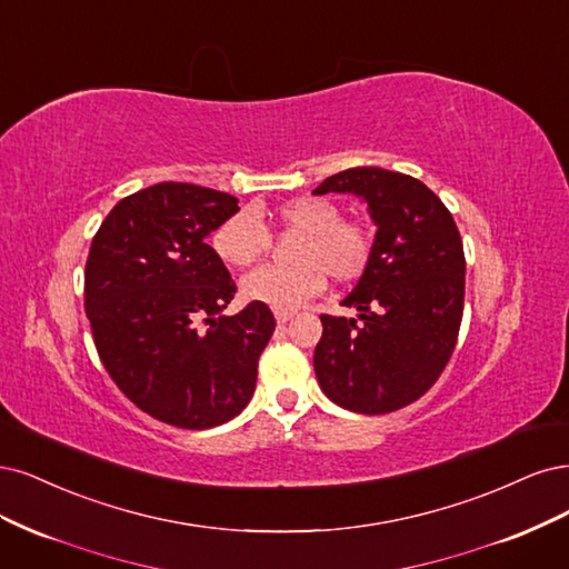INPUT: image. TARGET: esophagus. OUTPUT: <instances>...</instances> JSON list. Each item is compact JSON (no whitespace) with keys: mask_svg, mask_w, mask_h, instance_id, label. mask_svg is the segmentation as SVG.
I'll use <instances>...</instances> for the list:
<instances>
[{"mask_svg":"<svg viewBox=\"0 0 569 569\" xmlns=\"http://www.w3.org/2000/svg\"><path fill=\"white\" fill-rule=\"evenodd\" d=\"M273 317H277V323H288L290 319H292V311H281V309H277V311H273Z\"/></svg>","mask_w":569,"mask_h":569,"instance_id":"esophagus-1","label":"esophagus"}]
</instances>
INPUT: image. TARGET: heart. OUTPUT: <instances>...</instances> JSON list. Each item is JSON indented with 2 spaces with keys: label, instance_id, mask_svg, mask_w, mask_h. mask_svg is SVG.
<instances>
[{
  "label": "heart",
  "instance_id": "obj_1",
  "mask_svg": "<svg viewBox=\"0 0 569 569\" xmlns=\"http://www.w3.org/2000/svg\"><path fill=\"white\" fill-rule=\"evenodd\" d=\"M271 222L296 231L302 238L292 248L296 264H264L243 279V296L271 309H298L309 298L319 296L326 286V273L336 283H352L373 260V231L342 219L331 200L292 198L269 212ZM271 238L260 217L250 210H238L227 217L212 233V248L227 264L248 267L269 250Z\"/></svg>",
  "mask_w": 569,
  "mask_h": 569
}]
</instances>
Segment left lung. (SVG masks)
<instances>
[{"label":"left lung","mask_w":569,"mask_h":569,"mask_svg":"<svg viewBox=\"0 0 569 569\" xmlns=\"http://www.w3.org/2000/svg\"><path fill=\"white\" fill-rule=\"evenodd\" d=\"M315 193H355L378 227L373 260L342 300L357 319L321 315L319 385L355 413L397 411L432 388L456 347L466 296L461 233L442 200L401 172L352 168Z\"/></svg>","instance_id":"8db88e82"}]
</instances>
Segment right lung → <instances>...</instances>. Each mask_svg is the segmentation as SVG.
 <instances>
[{
    "instance_id": "obj_1",
    "label": "right lung",
    "mask_w": 569,
    "mask_h": 569,
    "mask_svg": "<svg viewBox=\"0 0 569 569\" xmlns=\"http://www.w3.org/2000/svg\"><path fill=\"white\" fill-rule=\"evenodd\" d=\"M236 212L224 191L162 181L122 198L89 248L84 311L101 363L127 399L174 428L241 413L277 326L260 302L222 317L236 283L208 236Z\"/></svg>"
}]
</instances>
